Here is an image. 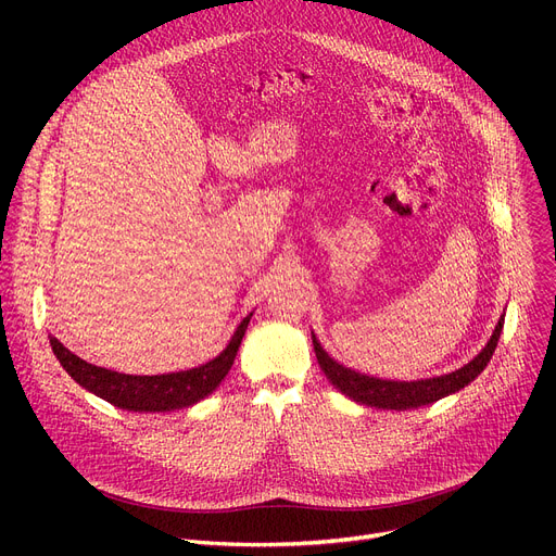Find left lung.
Instances as JSON below:
<instances>
[{
	"label": "left lung",
	"instance_id": "1",
	"mask_svg": "<svg viewBox=\"0 0 556 556\" xmlns=\"http://www.w3.org/2000/svg\"><path fill=\"white\" fill-rule=\"evenodd\" d=\"M501 331H503V319L498 323V327H495L486 346L469 365H464L462 369L451 371L446 376L426 378V381H410V383L383 381V378H374V376L358 374L354 369H346V367L338 365L333 358H329V354L323 346H319L315 336H313V349H315L317 363L327 374L329 381L349 399H354L363 405L383 407V410H407V407H419L426 403L440 401L442 396L453 394V392L462 390L464 386H469L491 361V356L495 352V344H498Z\"/></svg>",
	"mask_w": 556,
	"mask_h": 556
}]
</instances>
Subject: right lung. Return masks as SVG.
Segmentation results:
<instances>
[{
  "mask_svg": "<svg viewBox=\"0 0 556 556\" xmlns=\"http://www.w3.org/2000/svg\"><path fill=\"white\" fill-rule=\"evenodd\" d=\"M250 317L252 315L243 319L241 327L237 329V333H233V338L229 340L227 349L220 356L195 369L162 374V376H130V374L103 369L74 356L70 349L63 346L53 336L49 342L55 358L61 361L65 371L85 390H90L92 394L105 399L116 407H124V410L168 413V410H180V407H189L200 399L210 396L218 388V383L231 369L233 358H237Z\"/></svg>",
  "mask_w": 556,
  "mask_h": 556,
  "instance_id": "obj_1",
  "label": "right lung"
}]
</instances>
